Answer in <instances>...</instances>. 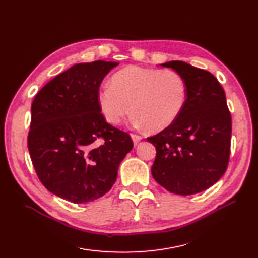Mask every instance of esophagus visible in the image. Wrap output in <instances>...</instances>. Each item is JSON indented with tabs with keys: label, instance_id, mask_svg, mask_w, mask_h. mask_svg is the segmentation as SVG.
Here are the masks:
<instances>
[{
	"label": "esophagus",
	"instance_id": "obj_1",
	"mask_svg": "<svg viewBox=\"0 0 258 258\" xmlns=\"http://www.w3.org/2000/svg\"><path fill=\"white\" fill-rule=\"evenodd\" d=\"M131 137H132V140H133V143L135 144V145H137L138 143H140L141 141H142V136H140V135H136V134H131Z\"/></svg>",
	"mask_w": 258,
	"mask_h": 258
}]
</instances>
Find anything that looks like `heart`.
I'll return each instance as SVG.
<instances>
[{"instance_id":"obj_1","label":"heart","mask_w":258,"mask_h":258,"mask_svg":"<svg viewBox=\"0 0 258 258\" xmlns=\"http://www.w3.org/2000/svg\"><path fill=\"white\" fill-rule=\"evenodd\" d=\"M96 99L109 124H120L132 109L134 127L159 132L182 114L187 101V84L172 70L130 65L114 73L111 83L99 86Z\"/></svg>"}]
</instances>
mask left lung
<instances>
[{"mask_svg": "<svg viewBox=\"0 0 258 258\" xmlns=\"http://www.w3.org/2000/svg\"><path fill=\"white\" fill-rule=\"evenodd\" d=\"M160 65L185 79L187 101L171 126L147 138L157 150L151 174L171 193L193 195L213 186L228 167L232 126L226 94L207 71L182 61Z\"/></svg>", "mask_w": 258, "mask_h": 258, "instance_id": "obj_1", "label": "left lung"}]
</instances>
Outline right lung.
<instances>
[{
    "label": "right lung",
    "instance_id": "add662e5",
    "mask_svg": "<svg viewBox=\"0 0 258 258\" xmlns=\"http://www.w3.org/2000/svg\"><path fill=\"white\" fill-rule=\"evenodd\" d=\"M118 63H79L43 86L31 104L28 149L49 192L74 204L98 200L116 181L133 148L127 133L105 122L96 94Z\"/></svg>",
    "mask_w": 258,
    "mask_h": 258
}]
</instances>
